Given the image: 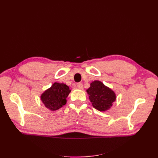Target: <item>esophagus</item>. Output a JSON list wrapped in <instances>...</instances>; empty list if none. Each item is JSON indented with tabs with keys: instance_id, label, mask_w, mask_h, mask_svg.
<instances>
[{
	"instance_id": "obj_1",
	"label": "esophagus",
	"mask_w": 158,
	"mask_h": 158,
	"mask_svg": "<svg viewBox=\"0 0 158 158\" xmlns=\"http://www.w3.org/2000/svg\"><path fill=\"white\" fill-rule=\"evenodd\" d=\"M77 87H78V89H82L83 88V84H82V83H78V84H77Z\"/></svg>"
}]
</instances>
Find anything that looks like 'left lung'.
<instances>
[{"label":"left lung","instance_id":"1","mask_svg":"<svg viewBox=\"0 0 158 158\" xmlns=\"http://www.w3.org/2000/svg\"><path fill=\"white\" fill-rule=\"evenodd\" d=\"M87 92L93 107L100 111L109 109L116 99L113 91L98 80L91 83Z\"/></svg>","mask_w":158,"mask_h":158}]
</instances>
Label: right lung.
Here are the masks:
<instances>
[{
  "label": "right lung",
  "instance_id": "obj_1",
  "mask_svg": "<svg viewBox=\"0 0 158 158\" xmlns=\"http://www.w3.org/2000/svg\"><path fill=\"white\" fill-rule=\"evenodd\" d=\"M70 92V89L68 85L55 82L41 95V99L47 108L55 111L66 104V98Z\"/></svg>",
  "mask_w": 158,
  "mask_h": 158
}]
</instances>
